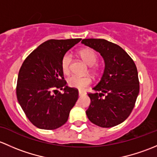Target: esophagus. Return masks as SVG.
<instances>
[{"label": "esophagus", "mask_w": 157, "mask_h": 157, "mask_svg": "<svg viewBox=\"0 0 157 157\" xmlns=\"http://www.w3.org/2000/svg\"><path fill=\"white\" fill-rule=\"evenodd\" d=\"M85 94V92L82 91V90H78V95L79 96H82V95Z\"/></svg>", "instance_id": "obj_1"}]
</instances>
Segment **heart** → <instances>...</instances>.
<instances>
[{
  "instance_id": "1",
  "label": "heart",
  "mask_w": 157,
  "mask_h": 157,
  "mask_svg": "<svg viewBox=\"0 0 157 157\" xmlns=\"http://www.w3.org/2000/svg\"><path fill=\"white\" fill-rule=\"evenodd\" d=\"M79 55L82 59L91 67L92 69H94L92 66L94 65L98 61V54L94 50L90 48H85L79 51ZM72 55L67 53L63 55L61 59V68L64 74L69 73L70 66L72 63ZM91 83V78L89 76H78V75H72L67 78V84L71 88H75L78 90H83Z\"/></svg>"
}]
</instances>
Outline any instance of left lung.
<instances>
[{
  "label": "left lung",
  "mask_w": 157,
  "mask_h": 157,
  "mask_svg": "<svg viewBox=\"0 0 157 157\" xmlns=\"http://www.w3.org/2000/svg\"><path fill=\"white\" fill-rule=\"evenodd\" d=\"M82 44L99 52L104 60L101 81L88 94L90 103L88 119L102 128L116 126L132 113L139 94L137 67L133 59L119 45L105 39H83Z\"/></svg>",
  "instance_id": "1"
}]
</instances>
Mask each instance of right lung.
<instances>
[{
	"mask_svg": "<svg viewBox=\"0 0 157 157\" xmlns=\"http://www.w3.org/2000/svg\"><path fill=\"white\" fill-rule=\"evenodd\" d=\"M81 38L48 40L25 59L18 74L17 96L27 118L35 126L54 130L66 123L78 98L67 85L61 68L63 56ZM63 90L54 95L53 90Z\"/></svg>",
	"mask_w": 157,
	"mask_h": 157,
	"instance_id": "add662e5",
	"label": "right lung"
}]
</instances>
